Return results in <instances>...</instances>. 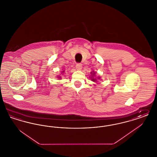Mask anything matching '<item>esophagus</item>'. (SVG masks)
<instances>
[{"label": "esophagus", "instance_id": "obj_1", "mask_svg": "<svg viewBox=\"0 0 157 157\" xmlns=\"http://www.w3.org/2000/svg\"><path fill=\"white\" fill-rule=\"evenodd\" d=\"M76 69L78 70V71L81 70V69H82V65H81V63H76Z\"/></svg>", "mask_w": 157, "mask_h": 157}]
</instances>
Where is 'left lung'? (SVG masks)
Listing matches in <instances>:
<instances>
[{
    "mask_svg": "<svg viewBox=\"0 0 157 157\" xmlns=\"http://www.w3.org/2000/svg\"><path fill=\"white\" fill-rule=\"evenodd\" d=\"M91 74H92V73L91 72ZM95 75V73H94L92 75V76H91V80L92 81H94V82H97V79H99V78H94V76Z\"/></svg>",
    "mask_w": 157,
    "mask_h": 157,
    "instance_id": "8db88e82",
    "label": "left lung"
}]
</instances>
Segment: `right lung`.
Returning <instances> with one entry per match:
<instances>
[{"mask_svg": "<svg viewBox=\"0 0 157 157\" xmlns=\"http://www.w3.org/2000/svg\"><path fill=\"white\" fill-rule=\"evenodd\" d=\"M63 72H62V73H63ZM58 78H59V79H60V78H61V77H60V76H58Z\"/></svg>", "mask_w": 157, "mask_h": 157, "instance_id": "1", "label": "right lung"}]
</instances>
